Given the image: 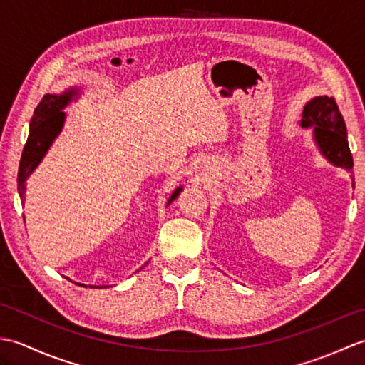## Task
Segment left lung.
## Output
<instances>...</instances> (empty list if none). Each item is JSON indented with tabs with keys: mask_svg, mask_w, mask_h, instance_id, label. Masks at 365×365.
Returning a JSON list of instances; mask_svg holds the SVG:
<instances>
[{
	"mask_svg": "<svg viewBox=\"0 0 365 365\" xmlns=\"http://www.w3.org/2000/svg\"><path fill=\"white\" fill-rule=\"evenodd\" d=\"M301 127H314V139L323 157L334 166L353 168V155L346 139V127L334 97L320 96L307 102L302 110ZM354 187V180H353Z\"/></svg>",
	"mask_w": 365,
	"mask_h": 365,
	"instance_id": "1",
	"label": "left lung"
}]
</instances>
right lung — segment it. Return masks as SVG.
Here are the masks:
<instances>
[{
    "instance_id": "add662e5",
    "label": "right lung",
    "mask_w": 365,
    "mask_h": 365,
    "mask_svg": "<svg viewBox=\"0 0 365 365\" xmlns=\"http://www.w3.org/2000/svg\"><path fill=\"white\" fill-rule=\"evenodd\" d=\"M76 97H78V89L76 88L67 89L63 94H45L42 102L38 103L34 110V115L29 123L28 141L25 144V149H23L19 166L17 182L21 202L26 191V178L38 166V163L42 161L45 153L48 152L54 139L61 133V130H63L66 122V113L63 110ZM180 191L182 187L175 188L173 196L169 197L168 204L173 202V200L180 195ZM94 289H102V287H94Z\"/></svg>"
}]
</instances>
